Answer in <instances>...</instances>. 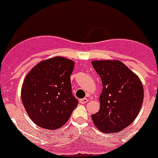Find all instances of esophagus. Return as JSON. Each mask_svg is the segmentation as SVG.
Returning a JSON list of instances; mask_svg holds the SVG:
<instances>
[{"instance_id":"obj_1","label":"esophagus","mask_w":158,"mask_h":158,"mask_svg":"<svg viewBox=\"0 0 158 158\" xmlns=\"http://www.w3.org/2000/svg\"><path fill=\"white\" fill-rule=\"evenodd\" d=\"M89 101V100H88L87 98H83V99H81L80 100H79V102H80L81 104H86L87 102Z\"/></svg>"}]
</instances>
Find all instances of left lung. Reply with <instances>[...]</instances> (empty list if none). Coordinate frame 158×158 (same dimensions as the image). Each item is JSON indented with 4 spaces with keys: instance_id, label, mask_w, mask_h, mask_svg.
Listing matches in <instances>:
<instances>
[{
    "instance_id": "obj_1",
    "label": "left lung",
    "mask_w": 158,
    "mask_h": 158,
    "mask_svg": "<svg viewBox=\"0 0 158 158\" xmlns=\"http://www.w3.org/2000/svg\"><path fill=\"white\" fill-rule=\"evenodd\" d=\"M93 68L101 78L100 110L93 123L106 134L117 133L134 122L144 98L143 85L133 71L118 60H96Z\"/></svg>"
}]
</instances>
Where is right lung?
<instances>
[{"label": "right lung", "mask_w": 158, "mask_h": 158, "mask_svg": "<svg viewBox=\"0 0 158 158\" xmlns=\"http://www.w3.org/2000/svg\"><path fill=\"white\" fill-rule=\"evenodd\" d=\"M73 68V61L57 56L39 62L25 77L22 103L31 119L40 127H62L77 106L71 88Z\"/></svg>", "instance_id": "1"}]
</instances>
